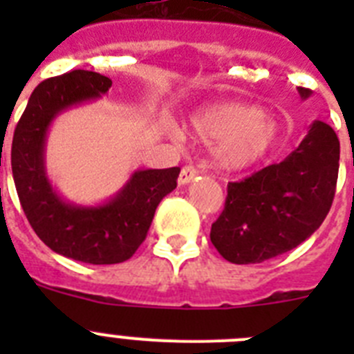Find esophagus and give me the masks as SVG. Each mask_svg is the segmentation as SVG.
<instances>
[{"mask_svg":"<svg viewBox=\"0 0 354 354\" xmlns=\"http://www.w3.org/2000/svg\"><path fill=\"white\" fill-rule=\"evenodd\" d=\"M196 174H198V171H196L195 167H184L179 175V186H186V184L192 183L196 177Z\"/></svg>","mask_w":354,"mask_h":354,"instance_id":"1","label":"esophagus"}]
</instances>
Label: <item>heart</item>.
<instances>
[{
  "instance_id": "heart-1",
  "label": "heart",
  "mask_w": 354,
  "mask_h": 354,
  "mask_svg": "<svg viewBox=\"0 0 354 354\" xmlns=\"http://www.w3.org/2000/svg\"><path fill=\"white\" fill-rule=\"evenodd\" d=\"M189 129L198 142L211 145V159L221 171L236 174L255 167L280 140V124L248 102H218L196 109Z\"/></svg>"
}]
</instances>
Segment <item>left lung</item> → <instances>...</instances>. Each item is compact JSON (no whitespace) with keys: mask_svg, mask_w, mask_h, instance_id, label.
Returning <instances> with one entry per match:
<instances>
[{"mask_svg":"<svg viewBox=\"0 0 354 354\" xmlns=\"http://www.w3.org/2000/svg\"><path fill=\"white\" fill-rule=\"evenodd\" d=\"M301 99L312 90L298 88ZM340 143L314 120L298 149L241 183H230L211 241L232 264H259L301 245L321 227L335 196Z\"/></svg>","mask_w":354,"mask_h":354,"instance_id":"left-lung-1","label":"left lung"}]
</instances>
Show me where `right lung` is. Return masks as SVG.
I'll use <instances>...</instances> for the list:
<instances>
[{"label":"right lung","instance_id":"right-lung-1","mask_svg":"<svg viewBox=\"0 0 354 354\" xmlns=\"http://www.w3.org/2000/svg\"><path fill=\"white\" fill-rule=\"evenodd\" d=\"M111 80L72 71L33 90L12 140V174L23 211L37 236L67 259L86 264H118L133 257L145 239L156 207L177 187L179 167L136 170L127 183L97 205L65 200L46 168L48 133L56 117L101 99Z\"/></svg>","mask_w":354,"mask_h":354}]
</instances>
